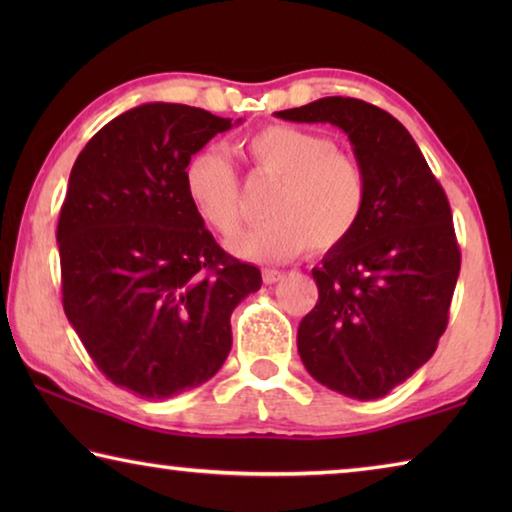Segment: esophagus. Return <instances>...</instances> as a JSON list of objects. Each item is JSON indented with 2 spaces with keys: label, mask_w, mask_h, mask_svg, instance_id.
I'll return each instance as SVG.
<instances>
[{
  "label": "esophagus",
  "mask_w": 512,
  "mask_h": 512,
  "mask_svg": "<svg viewBox=\"0 0 512 512\" xmlns=\"http://www.w3.org/2000/svg\"><path fill=\"white\" fill-rule=\"evenodd\" d=\"M282 275H284V273H282V271H275V268H264V271H262V277H264L266 284L280 282Z\"/></svg>",
  "instance_id": "1"
}]
</instances>
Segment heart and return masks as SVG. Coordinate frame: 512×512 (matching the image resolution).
Instances as JSON below:
<instances>
[{
	"instance_id": "heart-1",
	"label": "heart",
	"mask_w": 512,
	"mask_h": 512,
	"mask_svg": "<svg viewBox=\"0 0 512 512\" xmlns=\"http://www.w3.org/2000/svg\"><path fill=\"white\" fill-rule=\"evenodd\" d=\"M255 167L280 180L266 205L271 219L244 230L230 250L255 262H284L307 248L323 255L352 237L368 203L361 162L336 151L327 135L289 124H271L241 142ZM185 194L205 225L221 237L235 235L241 221L239 178L214 146L192 153L185 164Z\"/></svg>"
}]
</instances>
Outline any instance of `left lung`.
<instances>
[{
	"label": "left lung",
	"instance_id": "left-lung-1",
	"mask_svg": "<svg viewBox=\"0 0 512 512\" xmlns=\"http://www.w3.org/2000/svg\"><path fill=\"white\" fill-rule=\"evenodd\" d=\"M275 117L341 128L366 171L361 223L311 271L318 302L300 320L298 352L323 386L377 400L431 359L447 327L461 271L452 207L411 133L386 110L325 97Z\"/></svg>",
	"mask_w": 512,
	"mask_h": 512
}]
</instances>
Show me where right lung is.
Returning <instances> with one entry per match:
<instances>
[{"mask_svg":"<svg viewBox=\"0 0 512 512\" xmlns=\"http://www.w3.org/2000/svg\"><path fill=\"white\" fill-rule=\"evenodd\" d=\"M228 128L203 108L144 103L108 121L69 173L56 230L65 316L103 375L144 400L212 379L232 309L262 287L185 194L187 160Z\"/></svg>","mask_w":512,"mask_h":512,"instance_id":"obj_1","label":"right lung"}]
</instances>
